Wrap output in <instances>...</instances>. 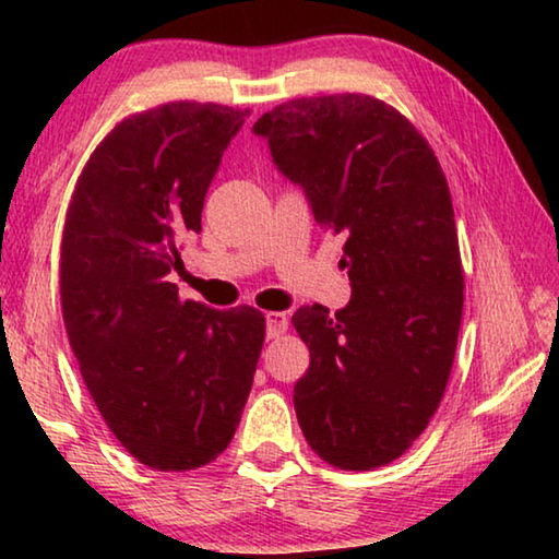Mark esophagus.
<instances>
[{
  "label": "esophagus",
  "instance_id": "1",
  "mask_svg": "<svg viewBox=\"0 0 559 559\" xmlns=\"http://www.w3.org/2000/svg\"><path fill=\"white\" fill-rule=\"evenodd\" d=\"M288 330V318L286 313H278V310H271L266 313V335L269 337H278Z\"/></svg>",
  "mask_w": 559,
  "mask_h": 559
}]
</instances>
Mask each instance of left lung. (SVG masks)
<instances>
[{"mask_svg":"<svg viewBox=\"0 0 559 559\" xmlns=\"http://www.w3.org/2000/svg\"><path fill=\"white\" fill-rule=\"evenodd\" d=\"M316 222L345 239L353 298L293 316L310 367L293 386L302 437L345 471L386 466L419 439L456 355L463 271L451 192L427 140L362 93L296 98L257 120Z\"/></svg>","mask_w":559,"mask_h":559,"instance_id":"1","label":"left lung"}]
</instances>
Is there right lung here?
Wrapping results in <instances>:
<instances>
[{
  "mask_svg": "<svg viewBox=\"0 0 559 559\" xmlns=\"http://www.w3.org/2000/svg\"><path fill=\"white\" fill-rule=\"evenodd\" d=\"M249 110L165 103L112 128L75 182L61 241V308L81 377L128 453L157 471L229 447L266 335L257 308L179 300V239Z\"/></svg>",
  "mask_w": 559,
  "mask_h": 559,
  "instance_id": "right-lung-1",
  "label": "right lung"
}]
</instances>
